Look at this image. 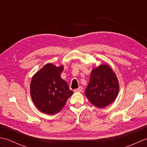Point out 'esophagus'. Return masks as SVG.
<instances>
[{"label":"esophagus","instance_id":"obj_1","mask_svg":"<svg viewBox=\"0 0 147 147\" xmlns=\"http://www.w3.org/2000/svg\"><path fill=\"white\" fill-rule=\"evenodd\" d=\"M74 91L77 92H82L83 91V87L82 86H80L78 88L74 90Z\"/></svg>","mask_w":147,"mask_h":147}]
</instances>
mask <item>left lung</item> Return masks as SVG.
Listing matches in <instances>:
<instances>
[{
  "label": "left lung",
  "mask_w": 147,
  "mask_h": 147,
  "mask_svg": "<svg viewBox=\"0 0 147 147\" xmlns=\"http://www.w3.org/2000/svg\"><path fill=\"white\" fill-rule=\"evenodd\" d=\"M119 84L112 68L107 64H100L92 70L85 95L98 108L110 105L118 95Z\"/></svg>",
  "instance_id": "1"
}]
</instances>
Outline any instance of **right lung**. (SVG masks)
Listing matches in <instances>:
<instances>
[{
    "instance_id": "1",
    "label": "right lung",
    "mask_w": 147,
    "mask_h": 147,
    "mask_svg": "<svg viewBox=\"0 0 147 147\" xmlns=\"http://www.w3.org/2000/svg\"><path fill=\"white\" fill-rule=\"evenodd\" d=\"M64 65L45 64L32 77L30 94L36 107L43 113L57 114L73 95L67 83L61 78Z\"/></svg>"
}]
</instances>
